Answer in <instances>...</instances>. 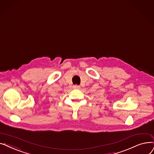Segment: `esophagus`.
Here are the masks:
<instances>
[{
    "label": "esophagus",
    "mask_w": 154,
    "mask_h": 154,
    "mask_svg": "<svg viewBox=\"0 0 154 154\" xmlns=\"http://www.w3.org/2000/svg\"><path fill=\"white\" fill-rule=\"evenodd\" d=\"M72 88L74 89H79L80 88V86H79V85H74L72 86Z\"/></svg>",
    "instance_id": "34e87169"
}]
</instances>
